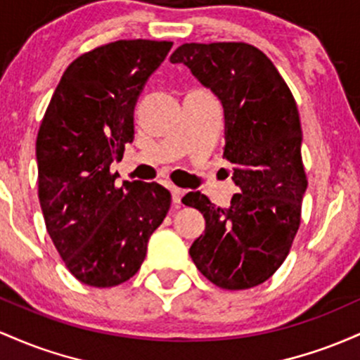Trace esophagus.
Listing matches in <instances>:
<instances>
[{"mask_svg": "<svg viewBox=\"0 0 360 360\" xmlns=\"http://www.w3.org/2000/svg\"><path fill=\"white\" fill-rule=\"evenodd\" d=\"M169 191H172L173 204H175L176 207H179V205L181 204V197H184L185 191H181V188H179V187H172V188H169Z\"/></svg>", "mask_w": 360, "mask_h": 360, "instance_id": "obj_1", "label": "esophagus"}]
</instances>
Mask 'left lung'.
<instances>
[{
	"label": "left lung",
	"instance_id": "obj_1",
	"mask_svg": "<svg viewBox=\"0 0 360 360\" xmlns=\"http://www.w3.org/2000/svg\"><path fill=\"white\" fill-rule=\"evenodd\" d=\"M169 60L185 64L223 103V156L240 187L228 209L200 192L181 199L205 219L191 257L217 288H255L281 267L301 224L308 180L296 100L272 60L250 44H184Z\"/></svg>",
	"mask_w": 360,
	"mask_h": 360
}]
</instances>
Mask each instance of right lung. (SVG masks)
Instances as JSON below:
<instances>
[{"instance_id":"right-lung-1","label":"right lung","mask_w":360,"mask_h":360,"mask_svg":"<svg viewBox=\"0 0 360 360\" xmlns=\"http://www.w3.org/2000/svg\"><path fill=\"white\" fill-rule=\"evenodd\" d=\"M173 42L117 40L76 58L40 124L39 200L52 243L70 272L114 288L146 258L172 195L156 181L115 185L110 165L134 139V107Z\"/></svg>"}]
</instances>
